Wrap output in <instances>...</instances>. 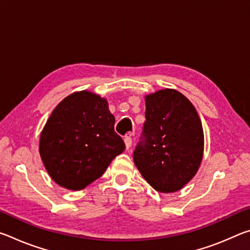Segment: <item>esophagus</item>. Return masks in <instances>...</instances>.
<instances>
[{
	"label": "esophagus",
	"mask_w": 250,
	"mask_h": 250,
	"mask_svg": "<svg viewBox=\"0 0 250 250\" xmlns=\"http://www.w3.org/2000/svg\"><path fill=\"white\" fill-rule=\"evenodd\" d=\"M132 135H133L132 132H128L125 135L124 140H125V145L126 150H129L131 145H132Z\"/></svg>",
	"instance_id": "1"
}]
</instances>
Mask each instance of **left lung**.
Returning <instances> with one entry per match:
<instances>
[{
    "label": "left lung",
    "mask_w": 250,
    "mask_h": 250,
    "mask_svg": "<svg viewBox=\"0 0 250 250\" xmlns=\"http://www.w3.org/2000/svg\"><path fill=\"white\" fill-rule=\"evenodd\" d=\"M146 122L133 152L135 167L156 191L181 189L198 171L204 132L191 101L174 89L146 96Z\"/></svg>",
    "instance_id": "1"
}]
</instances>
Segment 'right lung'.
<instances>
[{"mask_svg":"<svg viewBox=\"0 0 250 250\" xmlns=\"http://www.w3.org/2000/svg\"><path fill=\"white\" fill-rule=\"evenodd\" d=\"M125 147L108 101L87 90L57 104L40 139V154L49 176L71 191L99 179Z\"/></svg>","mask_w":250,"mask_h":250,"instance_id":"obj_1","label":"right lung"}]
</instances>
